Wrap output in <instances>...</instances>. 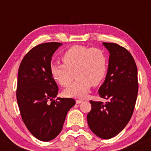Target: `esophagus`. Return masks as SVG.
I'll list each match as a JSON object with an SVG mask.
<instances>
[{
	"instance_id": "34e87169",
	"label": "esophagus",
	"mask_w": 151,
	"mask_h": 151,
	"mask_svg": "<svg viewBox=\"0 0 151 151\" xmlns=\"http://www.w3.org/2000/svg\"><path fill=\"white\" fill-rule=\"evenodd\" d=\"M82 101H83V100H76V104H80Z\"/></svg>"
}]
</instances>
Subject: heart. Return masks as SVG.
Wrapping results in <instances>:
<instances>
[{
  "label": "heart",
  "instance_id": "heart-1",
  "mask_svg": "<svg viewBox=\"0 0 151 151\" xmlns=\"http://www.w3.org/2000/svg\"><path fill=\"white\" fill-rule=\"evenodd\" d=\"M63 65L53 64L50 67L52 78L63 87L68 86L74 74L75 81L63 91L68 97L83 98L92 85H99L106 77L107 58L103 50L81 45H74L62 55Z\"/></svg>",
  "mask_w": 151,
  "mask_h": 151
}]
</instances>
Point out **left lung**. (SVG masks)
I'll use <instances>...</instances> for the list:
<instances>
[{
  "instance_id": "1",
  "label": "left lung",
  "mask_w": 151,
  "mask_h": 151,
  "mask_svg": "<svg viewBox=\"0 0 151 151\" xmlns=\"http://www.w3.org/2000/svg\"><path fill=\"white\" fill-rule=\"evenodd\" d=\"M109 51L106 78L99 89L100 97L109 101H90L87 120L99 137L110 139L118 135L130 121L138 93L137 68L134 59L124 47L103 42Z\"/></svg>"
}]
</instances>
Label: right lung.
Masks as SVG:
<instances>
[{"label": "right lung", "instance_id": "right-lung-1", "mask_svg": "<svg viewBox=\"0 0 151 151\" xmlns=\"http://www.w3.org/2000/svg\"><path fill=\"white\" fill-rule=\"evenodd\" d=\"M62 45L49 42L37 45L22 59L18 71L17 100L24 123L41 141L48 142L60 133L70 109L71 98H57L58 87L50 72L51 60Z\"/></svg>", "mask_w": 151, "mask_h": 151}]
</instances>
